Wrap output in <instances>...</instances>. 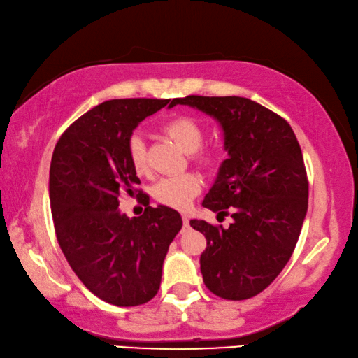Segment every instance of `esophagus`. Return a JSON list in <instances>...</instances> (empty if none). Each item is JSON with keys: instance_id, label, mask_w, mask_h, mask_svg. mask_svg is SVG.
Returning <instances> with one entry per match:
<instances>
[{"instance_id": "obj_1", "label": "esophagus", "mask_w": 358, "mask_h": 358, "mask_svg": "<svg viewBox=\"0 0 358 358\" xmlns=\"http://www.w3.org/2000/svg\"><path fill=\"white\" fill-rule=\"evenodd\" d=\"M181 218H183V224L185 226H189V217H188V215H183V217H181Z\"/></svg>"}]
</instances>
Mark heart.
<instances>
[{"instance_id":"b5f03b06","label":"heart","mask_w":358,"mask_h":358,"mask_svg":"<svg viewBox=\"0 0 358 358\" xmlns=\"http://www.w3.org/2000/svg\"><path fill=\"white\" fill-rule=\"evenodd\" d=\"M166 132L180 148L192 152V159L206 169H215L221 162V155L215 150H201L206 130L194 117L177 116L164 126ZM127 157L137 173L148 172V150L143 134L135 130L127 138ZM202 189V180L196 173H183L177 177L159 180L152 188L155 199L162 206L185 210Z\"/></svg>"}]
</instances>
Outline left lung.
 Here are the masks:
<instances>
[{
  "mask_svg": "<svg viewBox=\"0 0 358 358\" xmlns=\"http://www.w3.org/2000/svg\"><path fill=\"white\" fill-rule=\"evenodd\" d=\"M220 122L229 159L202 206L229 228L191 220L207 239L203 283L220 298L241 301L268 288L290 259L308 212L309 181L301 148L285 119L243 97L173 99Z\"/></svg>",
  "mask_w": 358,
  "mask_h": 358,
  "instance_id": "left-lung-1",
  "label": "left lung"
}]
</instances>
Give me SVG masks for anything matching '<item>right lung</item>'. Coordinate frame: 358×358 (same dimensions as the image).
I'll use <instances>...</instances> for the list:
<instances>
[{"label":"right lung","instance_id":"add662e5","mask_svg":"<svg viewBox=\"0 0 358 358\" xmlns=\"http://www.w3.org/2000/svg\"><path fill=\"white\" fill-rule=\"evenodd\" d=\"M164 99L108 100L87 111L57 141L49 170L55 236L87 290L129 308L148 303L161 287L169 245L183 226L177 210L150 207L127 157V138ZM138 192L145 212L129 219L118 196Z\"/></svg>","mask_w":358,"mask_h":358}]
</instances>
